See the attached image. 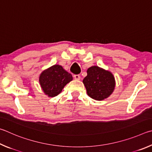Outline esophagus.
<instances>
[{"mask_svg": "<svg viewBox=\"0 0 152 152\" xmlns=\"http://www.w3.org/2000/svg\"><path fill=\"white\" fill-rule=\"evenodd\" d=\"M74 78H75V79H76V80H79V79H81V77L79 75H75Z\"/></svg>", "mask_w": 152, "mask_h": 152, "instance_id": "1", "label": "esophagus"}]
</instances>
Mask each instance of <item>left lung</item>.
Segmentation results:
<instances>
[{
    "label": "left lung",
    "instance_id": "8db88e82",
    "mask_svg": "<svg viewBox=\"0 0 152 152\" xmlns=\"http://www.w3.org/2000/svg\"><path fill=\"white\" fill-rule=\"evenodd\" d=\"M83 79L87 95L92 99L102 101L112 94L115 87V80L111 71L98 66H92L87 71Z\"/></svg>",
    "mask_w": 152,
    "mask_h": 152
}]
</instances>
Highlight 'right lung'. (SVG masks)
<instances>
[{
	"label": "right lung",
	"mask_w": 152,
	"mask_h": 152,
	"mask_svg": "<svg viewBox=\"0 0 152 152\" xmlns=\"http://www.w3.org/2000/svg\"><path fill=\"white\" fill-rule=\"evenodd\" d=\"M72 80L71 74L59 65H54L45 69L39 78L42 91L48 97H51L59 94L64 87Z\"/></svg>",
	"instance_id": "add662e5"
}]
</instances>
